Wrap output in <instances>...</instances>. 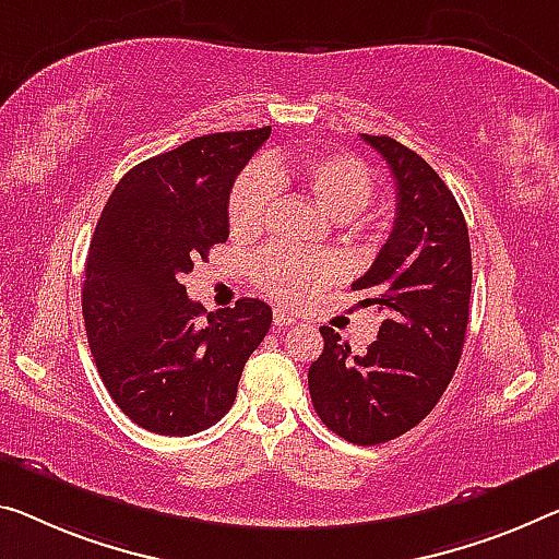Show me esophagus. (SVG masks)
Here are the masks:
<instances>
[{
	"instance_id": "34e87169",
	"label": "esophagus",
	"mask_w": 559,
	"mask_h": 559,
	"mask_svg": "<svg viewBox=\"0 0 559 559\" xmlns=\"http://www.w3.org/2000/svg\"><path fill=\"white\" fill-rule=\"evenodd\" d=\"M272 322H274V328H277V330H285V328H289V324L297 322V317L285 312V309H274Z\"/></svg>"
}]
</instances>
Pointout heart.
Instances as JSON below:
<instances>
[{
  "instance_id": "1",
  "label": "heart",
  "mask_w": 559,
  "mask_h": 559,
  "mask_svg": "<svg viewBox=\"0 0 559 559\" xmlns=\"http://www.w3.org/2000/svg\"><path fill=\"white\" fill-rule=\"evenodd\" d=\"M295 187L332 219H349L367 210L374 197L369 169L349 152H309L299 157H270L250 167L229 192L227 217L237 237H257L277 207L280 190ZM340 262L332 254L270 250L252 264V277L270 297L285 305H305L337 280Z\"/></svg>"
}]
</instances>
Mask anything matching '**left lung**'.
Masks as SVG:
<instances>
[{
	"label": "left lung",
	"instance_id": "left-lung-1",
	"mask_svg": "<svg viewBox=\"0 0 559 559\" xmlns=\"http://www.w3.org/2000/svg\"><path fill=\"white\" fill-rule=\"evenodd\" d=\"M394 177L390 239L352 289L382 312L377 340L352 355L332 328L309 367V394L324 425L355 444H380L423 423L448 390L469 320L467 222L440 175L392 136L362 134Z\"/></svg>",
	"mask_w": 559,
	"mask_h": 559
}]
</instances>
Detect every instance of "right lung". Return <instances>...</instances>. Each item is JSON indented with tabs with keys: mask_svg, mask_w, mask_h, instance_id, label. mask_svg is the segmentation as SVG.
<instances>
[{
	"mask_svg": "<svg viewBox=\"0 0 559 559\" xmlns=\"http://www.w3.org/2000/svg\"><path fill=\"white\" fill-rule=\"evenodd\" d=\"M272 127L204 134L119 179L94 229L82 285L90 349L111 400L144 429L197 435L229 412L272 309L245 297L204 312L185 274L227 242L231 185Z\"/></svg>",
	"mask_w": 559,
	"mask_h": 559,
	"instance_id": "right-lung-1",
	"label": "right lung"
}]
</instances>
